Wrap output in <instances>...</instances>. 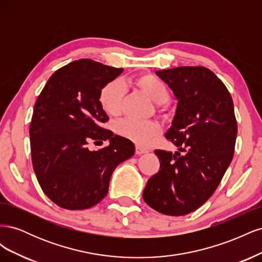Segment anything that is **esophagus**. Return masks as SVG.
Listing matches in <instances>:
<instances>
[{
    "instance_id": "34e87169",
    "label": "esophagus",
    "mask_w": 262,
    "mask_h": 262,
    "mask_svg": "<svg viewBox=\"0 0 262 262\" xmlns=\"http://www.w3.org/2000/svg\"><path fill=\"white\" fill-rule=\"evenodd\" d=\"M147 152H148L147 149H145V148H143V147H141L140 145H137V146H136V153H137L138 155L144 154V153H147Z\"/></svg>"
}]
</instances>
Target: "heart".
<instances>
[{
    "label": "heart",
    "mask_w": 262,
    "mask_h": 262,
    "mask_svg": "<svg viewBox=\"0 0 262 262\" xmlns=\"http://www.w3.org/2000/svg\"><path fill=\"white\" fill-rule=\"evenodd\" d=\"M131 84L145 93L155 104L162 105L168 100V90L166 85L150 74H140L131 78ZM124 86L121 82L114 81L106 84L99 93V104L109 116H117L121 110L124 97ZM117 132L141 146H147L161 133V126L152 121H140L136 119H124L117 125Z\"/></svg>",
    "instance_id": "heart-1"
}]
</instances>
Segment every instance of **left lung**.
<instances>
[{
    "label": "left lung",
    "mask_w": 262,
    "mask_h": 262,
    "mask_svg": "<svg viewBox=\"0 0 262 262\" xmlns=\"http://www.w3.org/2000/svg\"><path fill=\"white\" fill-rule=\"evenodd\" d=\"M156 74L177 100L166 138L178 149L155 150L161 167L147 180L143 199L166 215H186L213 194L233 160L234 104L226 86L207 68L180 67Z\"/></svg>",
    "instance_id": "1"
}]
</instances>
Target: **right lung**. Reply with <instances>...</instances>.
<instances>
[{
	"mask_svg": "<svg viewBox=\"0 0 262 262\" xmlns=\"http://www.w3.org/2000/svg\"><path fill=\"white\" fill-rule=\"evenodd\" d=\"M123 72L90 59L69 63L51 75L35 104L29 128L31 161L49 199L68 210L94 207L108 193L117 166L136 147L100 124L109 120L99 93ZM110 145L90 151V141Z\"/></svg>",
	"mask_w": 262,
	"mask_h": 262,
	"instance_id": "1",
	"label": "right lung"
}]
</instances>
